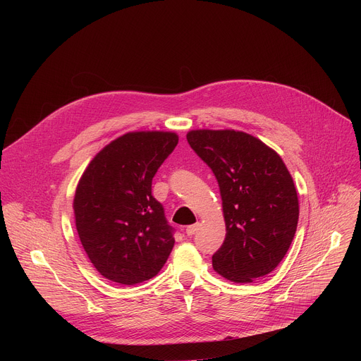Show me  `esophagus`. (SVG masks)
I'll list each match as a JSON object with an SVG mask.
<instances>
[{"label": "esophagus", "instance_id": "obj_1", "mask_svg": "<svg viewBox=\"0 0 361 361\" xmlns=\"http://www.w3.org/2000/svg\"><path fill=\"white\" fill-rule=\"evenodd\" d=\"M198 227H200V224H198V223H195V224H192V226H188V227L185 228V233H187V235H194V234L197 233Z\"/></svg>", "mask_w": 361, "mask_h": 361}]
</instances>
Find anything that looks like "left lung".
<instances>
[{
    "mask_svg": "<svg viewBox=\"0 0 361 361\" xmlns=\"http://www.w3.org/2000/svg\"><path fill=\"white\" fill-rule=\"evenodd\" d=\"M190 147L214 173L226 221V238L213 267L234 283H251L284 259L298 221L293 178L279 154L263 141L234 130H194Z\"/></svg>",
    "mask_w": 361,
    "mask_h": 361,
    "instance_id": "obj_1",
    "label": "left lung"
}]
</instances>
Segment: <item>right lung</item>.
I'll return each mask as SVG.
<instances>
[{
    "label": "right lung",
    "mask_w": 361,
    "mask_h": 361,
    "mask_svg": "<svg viewBox=\"0 0 361 361\" xmlns=\"http://www.w3.org/2000/svg\"><path fill=\"white\" fill-rule=\"evenodd\" d=\"M177 144L176 133H127L102 148L81 176L73 202L75 227L102 277L133 286L166 264L174 228L151 184Z\"/></svg>",
    "instance_id": "right-lung-1"
}]
</instances>
